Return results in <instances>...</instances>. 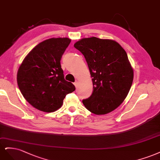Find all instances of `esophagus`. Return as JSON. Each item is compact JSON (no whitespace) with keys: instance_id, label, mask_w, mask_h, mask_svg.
Returning <instances> with one entry per match:
<instances>
[{"instance_id":"34e87169","label":"esophagus","mask_w":160,"mask_h":160,"mask_svg":"<svg viewBox=\"0 0 160 160\" xmlns=\"http://www.w3.org/2000/svg\"><path fill=\"white\" fill-rule=\"evenodd\" d=\"M74 86H76V88L78 86V80H76L75 81V82L74 83Z\"/></svg>"}]
</instances>
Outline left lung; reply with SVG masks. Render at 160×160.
Here are the masks:
<instances>
[{
  "label": "left lung",
  "mask_w": 160,
  "mask_h": 160,
  "mask_svg": "<svg viewBox=\"0 0 160 160\" xmlns=\"http://www.w3.org/2000/svg\"><path fill=\"white\" fill-rule=\"evenodd\" d=\"M84 55L93 82V92L82 100L88 110L106 114L119 106L132 84L133 71L126 51L116 41L91 37L76 42Z\"/></svg>",
  "instance_id": "left-lung-1"
}]
</instances>
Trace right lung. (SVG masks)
I'll return each mask as SVG.
<instances>
[{
	"label": "right lung",
	"instance_id": "right-lung-1",
	"mask_svg": "<svg viewBox=\"0 0 160 160\" xmlns=\"http://www.w3.org/2000/svg\"><path fill=\"white\" fill-rule=\"evenodd\" d=\"M71 42L68 38H52L39 43L19 67L17 83L30 105L46 112L57 110L66 96L75 90L64 79L60 60Z\"/></svg>",
	"mask_w": 160,
	"mask_h": 160
}]
</instances>
